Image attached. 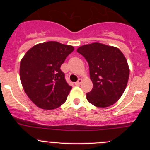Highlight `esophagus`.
<instances>
[{
    "mask_svg": "<svg viewBox=\"0 0 150 150\" xmlns=\"http://www.w3.org/2000/svg\"><path fill=\"white\" fill-rule=\"evenodd\" d=\"M83 82V80L81 79V78H79V79H78V81H77L76 83H75V85H76V86H80V85L81 84V83Z\"/></svg>",
    "mask_w": 150,
    "mask_h": 150,
    "instance_id": "34e87169",
    "label": "esophagus"
}]
</instances>
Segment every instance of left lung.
Listing matches in <instances>:
<instances>
[{
	"label": "left lung",
	"instance_id": "obj_1",
	"mask_svg": "<svg viewBox=\"0 0 150 150\" xmlns=\"http://www.w3.org/2000/svg\"><path fill=\"white\" fill-rule=\"evenodd\" d=\"M89 65L93 88L86 99L97 107H107L119 100L129 78V67L117 47L100 43L82 46L77 49Z\"/></svg>",
	"mask_w": 150,
	"mask_h": 150
}]
</instances>
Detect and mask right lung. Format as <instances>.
<instances>
[{"label":"right lung","instance_id":"1","mask_svg":"<svg viewBox=\"0 0 150 150\" xmlns=\"http://www.w3.org/2000/svg\"><path fill=\"white\" fill-rule=\"evenodd\" d=\"M74 47L57 41L38 43L20 62L19 75L24 91L39 108L54 110L66 102L72 87L60 69Z\"/></svg>","mask_w":150,"mask_h":150}]
</instances>
